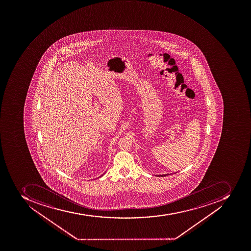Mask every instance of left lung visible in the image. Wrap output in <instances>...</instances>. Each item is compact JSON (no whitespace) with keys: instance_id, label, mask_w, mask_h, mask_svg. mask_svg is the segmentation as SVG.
Listing matches in <instances>:
<instances>
[{"instance_id":"1","label":"left lung","mask_w":251,"mask_h":251,"mask_svg":"<svg viewBox=\"0 0 251 251\" xmlns=\"http://www.w3.org/2000/svg\"><path fill=\"white\" fill-rule=\"evenodd\" d=\"M166 175H159V177H165Z\"/></svg>"}]
</instances>
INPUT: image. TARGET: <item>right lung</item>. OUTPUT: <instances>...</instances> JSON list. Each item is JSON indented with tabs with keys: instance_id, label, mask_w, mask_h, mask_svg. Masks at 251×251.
I'll use <instances>...</instances> for the list:
<instances>
[{
	"instance_id": "obj_1",
	"label": "right lung",
	"mask_w": 251,
	"mask_h": 251,
	"mask_svg": "<svg viewBox=\"0 0 251 251\" xmlns=\"http://www.w3.org/2000/svg\"><path fill=\"white\" fill-rule=\"evenodd\" d=\"M101 176H102V175H101Z\"/></svg>"
}]
</instances>
